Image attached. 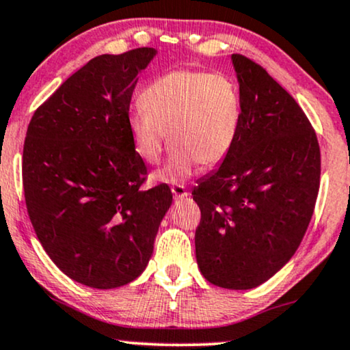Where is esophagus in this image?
Here are the masks:
<instances>
[{"instance_id":"1","label":"esophagus","mask_w":350,"mask_h":350,"mask_svg":"<svg viewBox=\"0 0 350 350\" xmlns=\"http://www.w3.org/2000/svg\"><path fill=\"white\" fill-rule=\"evenodd\" d=\"M172 193H174L175 199H181V198H188V191L183 185H174L172 186Z\"/></svg>"}]
</instances>
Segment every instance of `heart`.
I'll list each match as a JSON object with an SVG mask.
<instances>
[{
  "label": "heart",
  "mask_w": 350,
  "mask_h": 350,
  "mask_svg": "<svg viewBox=\"0 0 350 350\" xmlns=\"http://www.w3.org/2000/svg\"><path fill=\"white\" fill-rule=\"evenodd\" d=\"M139 107L129 117L136 154L157 164L167 143L174 146L156 178H188L198 165L224 162L238 142L243 101L238 85L224 74L175 70L151 81L139 94Z\"/></svg>",
  "instance_id": "heart-1"
}]
</instances>
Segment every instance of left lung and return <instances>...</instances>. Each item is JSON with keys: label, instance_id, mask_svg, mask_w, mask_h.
I'll return each instance as SVG.
<instances>
[{"label": "left lung", "instance_id": "8db88e82", "mask_svg": "<svg viewBox=\"0 0 350 350\" xmlns=\"http://www.w3.org/2000/svg\"><path fill=\"white\" fill-rule=\"evenodd\" d=\"M243 101L238 142L198 181L196 260L208 283L252 289L297 251L320 186V148L294 98L251 59L233 54Z\"/></svg>", "mask_w": 350, "mask_h": 350}]
</instances>
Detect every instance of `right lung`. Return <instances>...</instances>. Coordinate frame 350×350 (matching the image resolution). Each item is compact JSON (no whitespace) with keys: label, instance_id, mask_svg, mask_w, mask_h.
I'll return each instance as SVG.
<instances>
[{"label":"right lung","instance_id":"add662e5","mask_svg":"<svg viewBox=\"0 0 350 350\" xmlns=\"http://www.w3.org/2000/svg\"><path fill=\"white\" fill-rule=\"evenodd\" d=\"M157 51L92 59L35 111L24 143L25 204L57 269L96 289L129 284L146 269L172 206L167 185L143 191L148 170L129 130L138 75Z\"/></svg>","mask_w":350,"mask_h":350}]
</instances>
